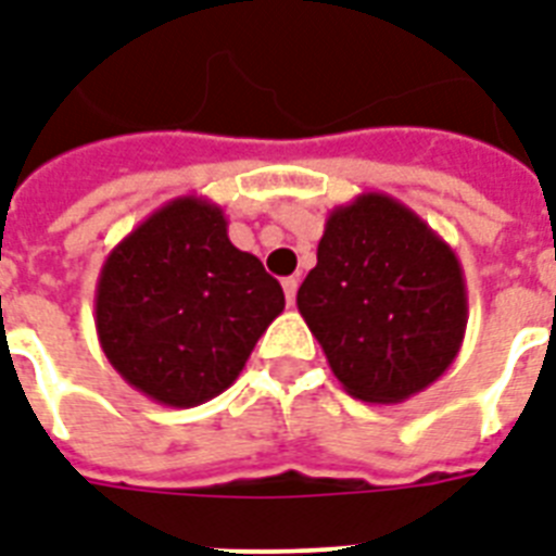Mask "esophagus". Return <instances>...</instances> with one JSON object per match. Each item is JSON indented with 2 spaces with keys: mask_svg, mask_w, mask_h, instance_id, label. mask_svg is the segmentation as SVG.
<instances>
[{
  "mask_svg": "<svg viewBox=\"0 0 556 556\" xmlns=\"http://www.w3.org/2000/svg\"><path fill=\"white\" fill-rule=\"evenodd\" d=\"M296 286H300V279H296V277H286V279H282V291H286V300H288V306H294Z\"/></svg>",
  "mask_w": 556,
  "mask_h": 556,
  "instance_id": "obj_1",
  "label": "esophagus"
}]
</instances>
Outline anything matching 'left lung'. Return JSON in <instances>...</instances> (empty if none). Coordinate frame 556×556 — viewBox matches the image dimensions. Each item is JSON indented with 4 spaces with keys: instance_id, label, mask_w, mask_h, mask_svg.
I'll return each mask as SVG.
<instances>
[{
    "instance_id": "left-lung-1",
    "label": "left lung",
    "mask_w": 556,
    "mask_h": 556,
    "mask_svg": "<svg viewBox=\"0 0 556 556\" xmlns=\"http://www.w3.org/2000/svg\"><path fill=\"white\" fill-rule=\"evenodd\" d=\"M296 308L350 396L372 405L426 391L464 344L466 282L455 250L384 192L334 206Z\"/></svg>"
}]
</instances>
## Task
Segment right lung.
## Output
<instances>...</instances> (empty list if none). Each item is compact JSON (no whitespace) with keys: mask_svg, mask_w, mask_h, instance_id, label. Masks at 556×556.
I'll list each match as a JSON object with an SVG mask.
<instances>
[{"mask_svg":"<svg viewBox=\"0 0 556 556\" xmlns=\"http://www.w3.org/2000/svg\"><path fill=\"white\" fill-rule=\"evenodd\" d=\"M282 308V288L232 244L222 206L184 194L110 250L96 286V332L134 391L194 408L239 379Z\"/></svg>","mask_w":556,"mask_h":556,"instance_id":"obj_1","label":"right lung"}]
</instances>
